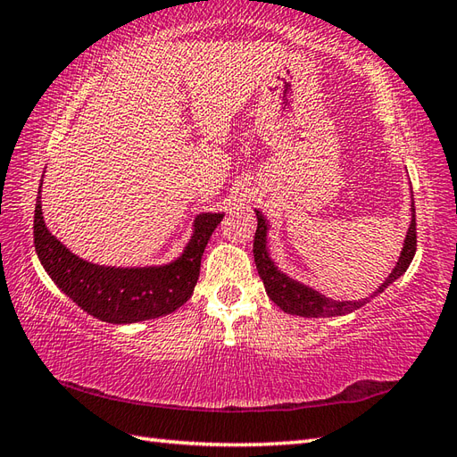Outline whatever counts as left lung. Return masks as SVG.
<instances>
[{
	"instance_id": "1",
	"label": "left lung",
	"mask_w": 457,
	"mask_h": 457,
	"mask_svg": "<svg viewBox=\"0 0 457 457\" xmlns=\"http://www.w3.org/2000/svg\"><path fill=\"white\" fill-rule=\"evenodd\" d=\"M412 221H411V228L406 231V239H404V245L401 251V257H399V263L393 269V273L389 275V278L385 280V283L377 288V293H373L371 296H377L378 293H383V290L393 285L396 278L401 275H404V270L409 269L411 261L416 253V212H414V202H412ZM257 213V231H255V239H253V257H255V265L259 270V277L263 280L265 290L269 298L273 300V303L280 308L285 310L288 314H296V316H304V318H329V316H345L349 312H353V310L361 308L365 303H369V298L363 300H345V303H339V300H332L324 295H320L318 290L310 288L303 283H298V280L287 277L285 273H280V270L275 267L273 261L269 257V251H267V221L263 218V213L259 210H255Z\"/></svg>"
}]
</instances>
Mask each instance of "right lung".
I'll use <instances>...</instances> for the list:
<instances>
[{"label":"right lung","mask_w":457,"mask_h":457,"mask_svg":"<svg viewBox=\"0 0 457 457\" xmlns=\"http://www.w3.org/2000/svg\"><path fill=\"white\" fill-rule=\"evenodd\" d=\"M221 218L223 213H200L194 220V234L184 253L169 265L102 267L71 253L46 229L38 187L33 237L41 265L72 303L102 322L133 324L170 314L192 296L200 277L202 253Z\"/></svg>","instance_id":"right-lung-1"}]
</instances>
